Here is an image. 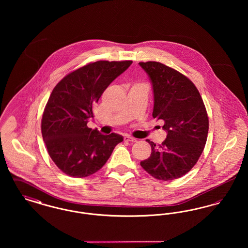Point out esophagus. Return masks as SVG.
<instances>
[{"mask_svg": "<svg viewBox=\"0 0 248 248\" xmlns=\"http://www.w3.org/2000/svg\"><path fill=\"white\" fill-rule=\"evenodd\" d=\"M124 141L136 142L137 141V140L134 139V138H132V137H130V136H124Z\"/></svg>", "mask_w": 248, "mask_h": 248, "instance_id": "esophagus-1", "label": "esophagus"}]
</instances>
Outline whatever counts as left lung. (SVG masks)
<instances>
[{"mask_svg":"<svg viewBox=\"0 0 248 248\" xmlns=\"http://www.w3.org/2000/svg\"><path fill=\"white\" fill-rule=\"evenodd\" d=\"M153 84V117L163 120L165 141L152 147L151 156L140 162L142 168L160 180L183 177L195 165L208 134V116L196 86L185 75L156 61L140 62Z\"/></svg>","mask_w":248,"mask_h":248,"instance_id":"obj_1","label":"left lung"}]
</instances>
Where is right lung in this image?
<instances>
[{"instance_id": "1", "label": "right lung", "mask_w": 248, "mask_h": 248, "mask_svg": "<svg viewBox=\"0 0 248 248\" xmlns=\"http://www.w3.org/2000/svg\"><path fill=\"white\" fill-rule=\"evenodd\" d=\"M131 60L89 63L66 75L53 89L42 118V135L53 162L66 175L85 177L106 164L118 134L102 135L87 126L93 107Z\"/></svg>"}]
</instances>
